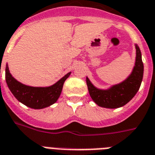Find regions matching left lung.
<instances>
[{"label": "left lung", "mask_w": 155, "mask_h": 155, "mask_svg": "<svg viewBox=\"0 0 155 155\" xmlns=\"http://www.w3.org/2000/svg\"><path fill=\"white\" fill-rule=\"evenodd\" d=\"M143 76V63L142 55L136 45V61L131 75L123 83L113 86L107 91L99 90L93 86L88 78L87 85L93 101L99 107L106 108H118L124 106L134 97L140 87Z\"/></svg>", "instance_id": "obj_1"}]
</instances>
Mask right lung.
I'll use <instances>...</instances> for the list:
<instances>
[{
	"mask_svg": "<svg viewBox=\"0 0 155 155\" xmlns=\"http://www.w3.org/2000/svg\"><path fill=\"white\" fill-rule=\"evenodd\" d=\"M70 74L71 72L65 75L56 84L48 87H33L24 85L15 80L10 74L8 64L5 68L6 83L11 92L18 101L33 109H42L56 103Z\"/></svg>",
	"mask_w": 155,
	"mask_h": 155,
	"instance_id": "right-lung-1",
	"label": "right lung"
}]
</instances>
